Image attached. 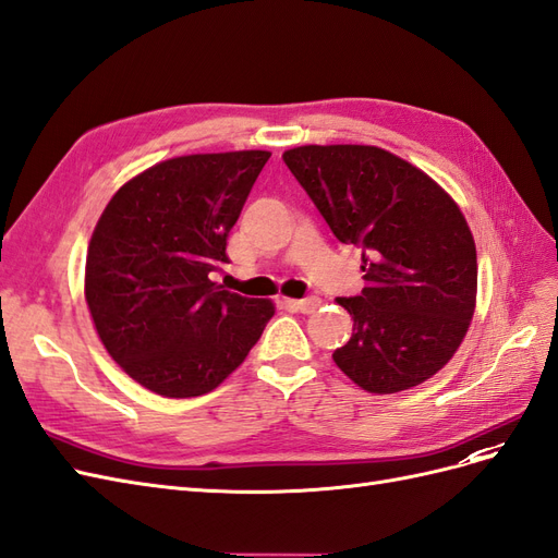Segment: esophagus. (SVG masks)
I'll list each match as a JSON object with an SVG mask.
<instances>
[{
	"label": "esophagus",
	"mask_w": 558,
	"mask_h": 558,
	"mask_svg": "<svg viewBox=\"0 0 558 558\" xmlns=\"http://www.w3.org/2000/svg\"><path fill=\"white\" fill-rule=\"evenodd\" d=\"M291 305H293L295 310H300L302 314H312V312H316V310H318L320 300H318L316 295H310V298H302V300H293Z\"/></svg>",
	"instance_id": "34e87169"
}]
</instances>
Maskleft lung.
<instances>
[{
  "mask_svg": "<svg viewBox=\"0 0 558 558\" xmlns=\"http://www.w3.org/2000/svg\"><path fill=\"white\" fill-rule=\"evenodd\" d=\"M283 162L342 244L363 248L365 289L337 298L351 340L337 367L369 393L430 379L475 314L477 251L459 205L428 174L377 146H298Z\"/></svg>",
  "mask_w": 558,
  "mask_h": 558,
  "instance_id": "8db88e82",
  "label": "left lung"
}]
</instances>
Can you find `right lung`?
Instances as JSON below:
<instances>
[{
	"instance_id": "add662e5",
	"label": "right lung",
	"mask_w": 558,
	"mask_h": 558,
	"mask_svg": "<svg viewBox=\"0 0 558 558\" xmlns=\"http://www.w3.org/2000/svg\"><path fill=\"white\" fill-rule=\"evenodd\" d=\"M267 160V150L165 160L130 179L99 216L86 302L109 356L148 391H214L275 316L269 300L209 279L228 263V234Z\"/></svg>"
}]
</instances>
